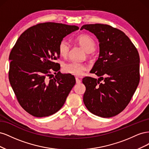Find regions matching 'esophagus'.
I'll return each mask as SVG.
<instances>
[{
	"label": "esophagus",
	"instance_id": "1",
	"mask_svg": "<svg viewBox=\"0 0 149 149\" xmlns=\"http://www.w3.org/2000/svg\"><path fill=\"white\" fill-rule=\"evenodd\" d=\"M76 83H77V84H79V83H81V81L78 78L76 77Z\"/></svg>",
	"mask_w": 149,
	"mask_h": 149
}]
</instances>
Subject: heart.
I'll use <instances>...</instances> for the list:
<instances>
[{"mask_svg":"<svg viewBox=\"0 0 149 149\" xmlns=\"http://www.w3.org/2000/svg\"><path fill=\"white\" fill-rule=\"evenodd\" d=\"M76 41L81 46L85 52L88 53H91L94 51L96 48V43L94 40L88 35L82 34L78 36L76 38ZM70 49V43L65 40H63L60 42L58 46V50L60 55L65 57L67 56ZM88 69L87 66L77 62L71 61L65 64L63 70L66 73L72 75L80 76L83 74L84 71Z\"/></svg>","mask_w":149,"mask_h":149,"instance_id":"1","label":"heart"}]
</instances>
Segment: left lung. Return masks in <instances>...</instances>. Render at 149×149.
I'll return each mask as SVG.
<instances>
[{"instance_id":"left-lung-1","label":"left lung","mask_w":149,"mask_h":149,"mask_svg":"<svg viewBox=\"0 0 149 149\" xmlns=\"http://www.w3.org/2000/svg\"><path fill=\"white\" fill-rule=\"evenodd\" d=\"M83 29L94 33L100 42L98 60L90 71L100 78L83 79L86 86L84 105L97 116H115L128 105L138 86V51L123 31L110 25L88 24L80 30Z\"/></svg>"}]
</instances>
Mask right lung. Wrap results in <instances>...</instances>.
Masks as SVG:
<instances>
[{
	"instance_id": "add662e5",
	"label": "right lung",
	"mask_w": 149,
	"mask_h": 149,
	"mask_svg": "<svg viewBox=\"0 0 149 149\" xmlns=\"http://www.w3.org/2000/svg\"><path fill=\"white\" fill-rule=\"evenodd\" d=\"M78 29L54 22L39 24L22 33L12 49L8 78L20 105L30 114L51 116L65 104L76 80L61 73L55 61L60 58V42Z\"/></svg>"
}]
</instances>
